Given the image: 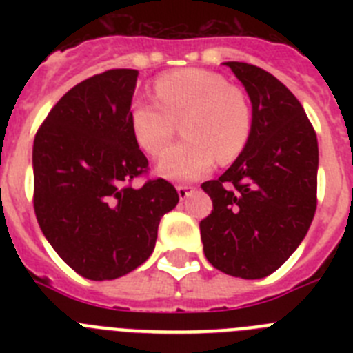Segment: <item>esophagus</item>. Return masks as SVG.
<instances>
[{"instance_id": "esophagus-1", "label": "esophagus", "mask_w": 353, "mask_h": 353, "mask_svg": "<svg viewBox=\"0 0 353 353\" xmlns=\"http://www.w3.org/2000/svg\"><path fill=\"white\" fill-rule=\"evenodd\" d=\"M194 191V187L192 185H179L176 187V192H179V198L182 199H185V198H189V196H191V192Z\"/></svg>"}]
</instances>
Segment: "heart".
Listing matches in <instances>:
<instances>
[{
	"mask_svg": "<svg viewBox=\"0 0 353 353\" xmlns=\"http://www.w3.org/2000/svg\"><path fill=\"white\" fill-rule=\"evenodd\" d=\"M155 97L130 104L134 139L152 157L166 148L176 121L185 138L166 150L157 173L185 182L203 176L215 157L230 162L242 154L251 136L252 117L248 97L228 84L221 74L203 68H180L155 81Z\"/></svg>",
	"mask_w": 353,
	"mask_h": 353,
	"instance_id": "b5f03b06",
	"label": "heart"
}]
</instances>
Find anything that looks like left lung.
Segmentation results:
<instances>
[{"instance_id":"obj_1","label":"left lung","mask_w":353,"mask_h":353,"mask_svg":"<svg viewBox=\"0 0 353 353\" xmlns=\"http://www.w3.org/2000/svg\"><path fill=\"white\" fill-rule=\"evenodd\" d=\"M252 105L251 136L217 180L201 185L214 210L199 223L207 260L242 279L277 270L301 245L316 210L318 141L304 108L263 68L226 61Z\"/></svg>"}]
</instances>
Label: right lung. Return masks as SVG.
Returning a JSON list of instances; mask_svg holds the SVG:
<instances>
[{
	"label": "right lung",
	"mask_w": 353,
	"mask_h": 353,
	"mask_svg": "<svg viewBox=\"0 0 353 353\" xmlns=\"http://www.w3.org/2000/svg\"><path fill=\"white\" fill-rule=\"evenodd\" d=\"M138 70L114 68L76 84L33 143V207L58 256L92 281L117 279L152 254L161 217L179 203L164 179L134 187L148 159L130 132Z\"/></svg>",
	"instance_id": "add662e5"
}]
</instances>
